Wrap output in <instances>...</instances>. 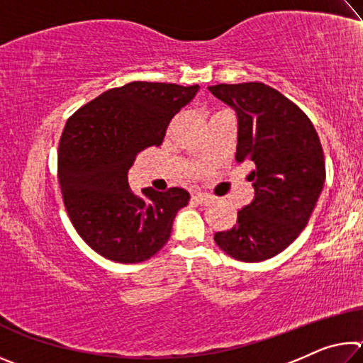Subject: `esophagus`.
Returning <instances> with one entry per match:
<instances>
[{
    "instance_id": "34e87169",
    "label": "esophagus",
    "mask_w": 363,
    "mask_h": 363,
    "mask_svg": "<svg viewBox=\"0 0 363 363\" xmlns=\"http://www.w3.org/2000/svg\"><path fill=\"white\" fill-rule=\"evenodd\" d=\"M192 200L195 201V203H199V205H206V203H210L213 199H211L210 195H206V194H195V195H192Z\"/></svg>"
}]
</instances>
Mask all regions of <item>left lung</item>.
<instances>
[{"mask_svg": "<svg viewBox=\"0 0 363 363\" xmlns=\"http://www.w3.org/2000/svg\"><path fill=\"white\" fill-rule=\"evenodd\" d=\"M235 108V160L251 162L255 199L229 230L214 233L233 259L259 262L291 245L309 223L325 182V157L314 125L296 104L270 86L250 82L208 88Z\"/></svg>", "mask_w": 363, "mask_h": 363, "instance_id": "left-lung-1", "label": "left lung"}]
</instances>
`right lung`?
I'll return each mask as SVG.
<instances>
[{"instance_id":"1","label":"right lung","mask_w":363,"mask_h":363,"mask_svg":"<svg viewBox=\"0 0 363 363\" xmlns=\"http://www.w3.org/2000/svg\"><path fill=\"white\" fill-rule=\"evenodd\" d=\"M200 86L133 82L84 104L65 123L57 177L78 235L106 259H150L169 240L176 213L189 203L181 187L134 194L128 169L139 152L160 145L173 116Z\"/></svg>"}]
</instances>
